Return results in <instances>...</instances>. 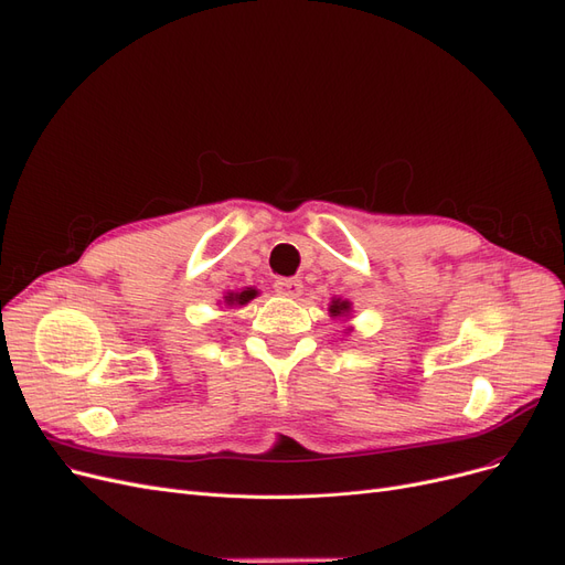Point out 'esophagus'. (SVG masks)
Masks as SVG:
<instances>
[{"label":"esophagus","instance_id":"esophagus-1","mask_svg":"<svg viewBox=\"0 0 565 565\" xmlns=\"http://www.w3.org/2000/svg\"><path fill=\"white\" fill-rule=\"evenodd\" d=\"M276 291H278V295H282V297L295 299V297H299L301 291H303V282L299 278H278L276 280Z\"/></svg>","mask_w":565,"mask_h":565}]
</instances>
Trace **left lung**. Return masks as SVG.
Instances as JSON below:
<instances>
[{
    "label": "left lung",
    "mask_w": 565,
    "mask_h": 565,
    "mask_svg": "<svg viewBox=\"0 0 565 565\" xmlns=\"http://www.w3.org/2000/svg\"><path fill=\"white\" fill-rule=\"evenodd\" d=\"M348 310H350V303H348V301H341V299L333 301V303H331V308H329V312H331V315H345Z\"/></svg>",
    "instance_id": "obj_1"
}]
</instances>
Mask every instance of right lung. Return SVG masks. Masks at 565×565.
Masks as SVG:
<instances>
[{"instance_id": "obj_1", "label": "right lung", "mask_w": 565, "mask_h": 565, "mask_svg": "<svg viewBox=\"0 0 565 565\" xmlns=\"http://www.w3.org/2000/svg\"><path fill=\"white\" fill-rule=\"evenodd\" d=\"M255 295H257V291L247 287V289L238 291V295H230V297H227V303H241V306H243V303H247L250 299H255Z\"/></svg>"}]
</instances>
